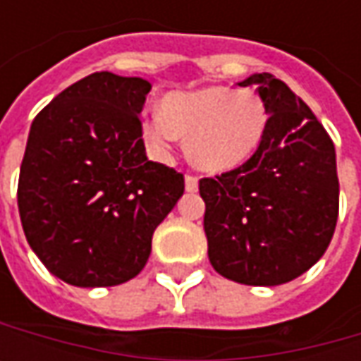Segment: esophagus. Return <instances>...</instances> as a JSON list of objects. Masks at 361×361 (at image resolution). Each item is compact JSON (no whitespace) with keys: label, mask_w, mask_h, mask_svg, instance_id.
<instances>
[{"label":"esophagus","mask_w":361,"mask_h":361,"mask_svg":"<svg viewBox=\"0 0 361 361\" xmlns=\"http://www.w3.org/2000/svg\"><path fill=\"white\" fill-rule=\"evenodd\" d=\"M185 188H187L188 192H195V190L199 188V178L192 176V174H187V176H185Z\"/></svg>","instance_id":"1"}]
</instances>
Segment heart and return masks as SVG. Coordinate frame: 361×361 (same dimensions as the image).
Wrapping results in <instances>:
<instances>
[{
    "label": "heart",
    "instance_id": "b5f03b06",
    "mask_svg": "<svg viewBox=\"0 0 361 361\" xmlns=\"http://www.w3.org/2000/svg\"><path fill=\"white\" fill-rule=\"evenodd\" d=\"M269 128V110L255 90L209 86L174 92L142 120V138L157 159H169L178 136H187L195 166L227 173L255 157Z\"/></svg>",
    "mask_w": 361,
    "mask_h": 361
}]
</instances>
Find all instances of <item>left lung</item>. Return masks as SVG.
Here are the masks:
<instances>
[{
    "instance_id": "1",
    "label": "left lung",
    "mask_w": 361,
    "mask_h": 361,
    "mask_svg": "<svg viewBox=\"0 0 361 361\" xmlns=\"http://www.w3.org/2000/svg\"><path fill=\"white\" fill-rule=\"evenodd\" d=\"M257 86L269 128L253 159L201 178L209 261L243 285L293 281L313 267L334 237L340 209L336 148L310 106L267 72Z\"/></svg>"
}]
</instances>
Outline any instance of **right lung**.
Returning a JSON list of instances; mask_svg holds the SVG:
<instances>
[{
  "label": "right lung",
  "mask_w": 361,
  "mask_h": 361,
  "mask_svg": "<svg viewBox=\"0 0 361 361\" xmlns=\"http://www.w3.org/2000/svg\"><path fill=\"white\" fill-rule=\"evenodd\" d=\"M150 82L96 72L32 122L18 183L21 227L51 275L76 287L126 283L185 176L146 159L140 112Z\"/></svg>",
  "instance_id": "add662e5"
}]
</instances>
